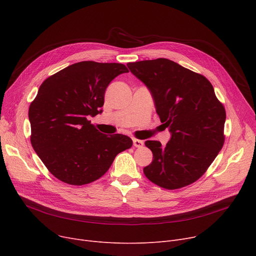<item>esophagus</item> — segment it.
<instances>
[{
    "label": "esophagus",
    "instance_id": "1",
    "mask_svg": "<svg viewBox=\"0 0 256 256\" xmlns=\"http://www.w3.org/2000/svg\"><path fill=\"white\" fill-rule=\"evenodd\" d=\"M132 144L135 147H138V148H140V147H142L144 145V142L142 140H139V139H134Z\"/></svg>",
    "mask_w": 256,
    "mask_h": 256
}]
</instances>
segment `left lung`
<instances>
[{
    "mask_svg": "<svg viewBox=\"0 0 256 256\" xmlns=\"http://www.w3.org/2000/svg\"><path fill=\"white\" fill-rule=\"evenodd\" d=\"M130 72L152 92L160 122L171 139L162 146L145 141L152 162L145 176L164 189L176 190L204 176L224 144L226 113L210 80L169 59L128 63Z\"/></svg>",
    "mask_w": 256,
    "mask_h": 256,
    "instance_id": "left-lung-1",
    "label": "left lung"
}]
</instances>
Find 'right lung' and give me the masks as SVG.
<instances>
[{
  "mask_svg": "<svg viewBox=\"0 0 256 256\" xmlns=\"http://www.w3.org/2000/svg\"><path fill=\"white\" fill-rule=\"evenodd\" d=\"M124 72L128 70L121 63L82 61L40 85L29 108L31 144L56 178L74 186L90 184L132 147L130 137L104 135L89 120L102 113L108 85Z\"/></svg>",
  "mask_w": 256,
  "mask_h": 256,
  "instance_id": "add662e5",
  "label": "right lung"
}]
</instances>
